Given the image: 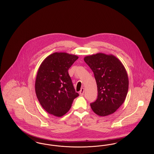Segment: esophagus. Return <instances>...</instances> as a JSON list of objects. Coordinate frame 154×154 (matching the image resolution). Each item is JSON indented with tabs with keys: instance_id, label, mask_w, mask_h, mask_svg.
<instances>
[{
	"instance_id": "1",
	"label": "esophagus",
	"mask_w": 154,
	"mask_h": 154,
	"mask_svg": "<svg viewBox=\"0 0 154 154\" xmlns=\"http://www.w3.org/2000/svg\"><path fill=\"white\" fill-rule=\"evenodd\" d=\"M84 94V88H81L80 91V94L81 95H83Z\"/></svg>"
}]
</instances>
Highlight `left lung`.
Returning <instances> with one entry per match:
<instances>
[{
  "label": "left lung",
  "instance_id": "left-lung-1",
  "mask_svg": "<svg viewBox=\"0 0 154 154\" xmlns=\"http://www.w3.org/2000/svg\"><path fill=\"white\" fill-rule=\"evenodd\" d=\"M84 61L93 71L97 87V98L91 103L92 110L102 117L114 113L124 102L128 91L124 66L115 56L103 53L87 56Z\"/></svg>",
  "mask_w": 154,
  "mask_h": 154
}]
</instances>
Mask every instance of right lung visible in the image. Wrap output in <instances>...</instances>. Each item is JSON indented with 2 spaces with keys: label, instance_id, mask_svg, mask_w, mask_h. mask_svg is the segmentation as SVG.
<instances>
[{
  "label": "right lung",
  "instance_id": "right-lung-1",
  "mask_svg": "<svg viewBox=\"0 0 154 154\" xmlns=\"http://www.w3.org/2000/svg\"><path fill=\"white\" fill-rule=\"evenodd\" d=\"M79 58L66 52H55L44 59L38 70L35 92L38 102L49 114L62 117L70 110L75 92L69 69Z\"/></svg>",
  "mask_w": 154,
  "mask_h": 154
}]
</instances>
